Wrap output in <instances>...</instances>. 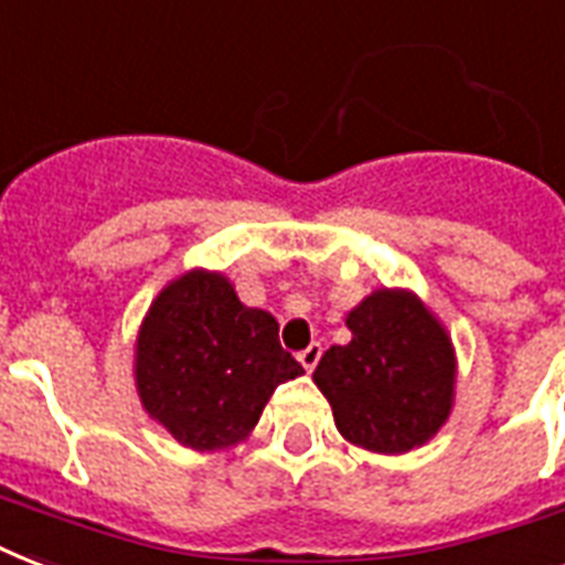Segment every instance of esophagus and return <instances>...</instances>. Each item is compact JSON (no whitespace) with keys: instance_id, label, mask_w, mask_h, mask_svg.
Wrapping results in <instances>:
<instances>
[{"instance_id":"obj_1","label":"esophagus","mask_w":565,"mask_h":565,"mask_svg":"<svg viewBox=\"0 0 565 565\" xmlns=\"http://www.w3.org/2000/svg\"><path fill=\"white\" fill-rule=\"evenodd\" d=\"M319 358H322V343H310L308 349H301L299 352V363L308 372H313V366L319 363Z\"/></svg>"}]
</instances>
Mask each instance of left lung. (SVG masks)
<instances>
[{
  "mask_svg": "<svg viewBox=\"0 0 565 565\" xmlns=\"http://www.w3.org/2000/svg\"><path fill=\"white\" fill-rule=\"evenodd\" d=\"M352 343L331 345L313 381L354 446L402 455L448 419L455 349L413 292L377 290L349 313Z\"/></svg>",
  "mask_w": 565,
  "mask_h": 565,
  "instance_id": "1",
  "label": "left lung"
}]
</instances>
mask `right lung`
Returning <instances> with one entry per match:
<instances>
[{"label":"right lung","mask_w":565,"mask_h":565,"mask_svg":"<svg viewBox=\"0 0 565 565\" xmlns=\"http://www.w3.org/2000/svg\"><path fill=\"white\" fill-rule=\"evenodd\" d=\"M137 393L181 446H231L260 419L275 386L301 375L273 313L246 308L222 275H181L137 337Z\"/></svg>","instance_id":"1"}]
</instances>
